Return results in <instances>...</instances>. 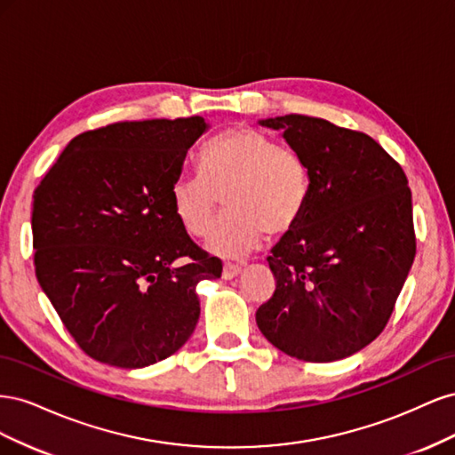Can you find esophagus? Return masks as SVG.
I'll return each instance as SVG.
<instances>
[{"instance_id": "obj_1", "label": "esophagus", "mask_w": 455, "mask_h": 455, "mask_svg": "<svg viewBox=\"0 0 455 455\" xmlns=\"http://www.w3.org/2000/svg\"><path fill=\"white\" fill-rule=\"evenodd\" d=\"M239 273H241V267H239V266H233V264H224V269H222V279H226V281H231V279H235Z\"/></svg>"}]
</instances>
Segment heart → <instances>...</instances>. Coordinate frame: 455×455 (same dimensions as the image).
I'll use <instances>...</instances> for the list:
<instances>
[{"label": "heart", "mask_w": 455, "mask_h": 455, "mask_svg": "<svg viewBox=\"0 0 455 455\" xmlns=\"http://www.w3.org/2000/svg\"><path fill=\"white\" fill-rule=\"evenodd\" d=\"M203 174H180L171 186L176 218L194 237L212 226L220 206L229 212L209 233L206 249L241 258L269 235L292 231L306 212L309 174L292 151L251 127L216 134L199 154Z\"/></svg>", "instance_id": "heart-1"}]
</instances>
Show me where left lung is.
<instances>
[{"mask_svg": "<svg viewBox=\"0 0 455 455\" xmlns=\"http://www.w3.org/2000/svg\"><path fill=\"white\" fill-rule=\"evenodd\" d=\"M258 123L283 131L309 174L304 216L267 256L277 286L258 328L299 361L346 359L381 334L414 264L406 174L368 134L326 119Z\"/></svg>", "mask_w": 455, "mask_h": 455, "instance_id": "1", "label": "left lung"}]
</instances>
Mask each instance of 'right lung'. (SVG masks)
<instances>
[{
  "label": "right lung",
  "instance_id": "obj_1",
  "mask_svg": "<svg viewBox=\"0 0 455 455\" xmlns=\"http://www.w3.org/2000/svg\"><path fill=\"white\" fill-rule=\"evenodd\" d=\"M206 129L194 116L87 131L34 191L36 277L94 361L144 368L194 334L196 288L218 279L222 261L191 241L171 186Z\"/></svg>",
  "mask_w": 455,
  "mask_h": 455
}]
</instances>
